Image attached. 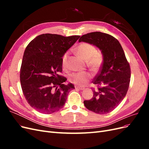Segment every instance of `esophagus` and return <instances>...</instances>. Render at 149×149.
I'll use <instances>...</instances> for the list:
<instances>
[{
	"label": "esophagus",
	"mask_w": 149,
	"mask_h": 149,
	"mask_svg": "<svg viewBox=\"0 0 149 149\" xmlns=\"http://www.w3.org/2000/svg\"><path fill=\"white\" fill-rule=\"evenodd\" d=\"M75 89H78V90H84V87H80V86H75Z\"/></svg>",
	"instance_id": "34e87169"
}]
</instances>
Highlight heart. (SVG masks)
<instances>
[{
    "label": "heart",
    "mask_w": 149,
    "mask_h": 149,
    "mask_svg": "<svg viewBox=\"0 0 149 149\" xmlns=\"http://www.w3.org/2000/svg\"><path fill=\"white\" fill-rule=\"evenodd\" d=\"M76 52L80 57L86 61L88 66L93 71H97L100 68L102 62V57L100 54L97 53V49L92 45L83 43L77 47ZM68 56V53H66L62 58V66L64 68L66 66ZM91 77V74L88 72H79L71 74L70 80L78 86H83L88 83Z\"/></svg>",
    "instance_id": "heart-1"
}]
</instances>
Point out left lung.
Listing matches in <instances>:
<instances>
[{"label":"left lung","instance_id":"8db88e82","mask_svg":"<svg viewBox=\"0 0 149 149\" xmlns=\"http://www.w3.org/2000/svg\"><path fill=\"white\" fill-rule=\"evenodd\" d=\"M78 41L96 46L103 57L100 73L93 81L98 88L93 90L92 99L84 101V104L96 114L109 113L124 100L129 86L130 68L123 49L116 38L100 31L83 35Z\"/></svg>","mask_w":149,"mask_h":149}]
</instances>
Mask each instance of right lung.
<instances>
[{"label":"right lung","mask_w":149,"mask_h":149,"mask_svg":"<svg viewBox=\"0 0 149 149\" xmlns=\"http://www.w3.org/2000/svg\"><path fill=\"white\" fill-rule=\"evenodd\" d=\"M79 37L42 34L26 47L20 83L26 101L34 109L49 114L64 106L68 93L74 86L71 83L65 84L67 79L59 74L62 71V58Z\"/></svg>","instance_id":"obj_1"}]
</instances>
